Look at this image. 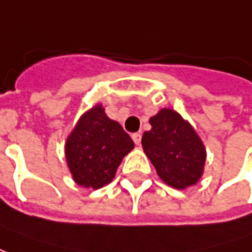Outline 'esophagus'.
Instances as JSON below:
<instances>
[{
	"instance_id": "obj_1",
	"label": "esophagus",
	"mask_w": 252,
	"mask_h": 252,
	"mask_svg": "<svg viewBox=\"0 0 252 252\" xmlns=\"http://www.w3.org/2000/svg\"><path fill=\"white\" fill-rule=\"evenodd\" d=\"M131 138H133L134 144L141 145V139H142V135H141V133H134L133 135H131Z\"/></svg>"
}]
</instances>
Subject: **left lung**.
<instances>
[{"mask_svg":"<svg viewBox=\"0 0 252 252\" xmlns=\"http://www.w3.org/2000/svg\"><path fill=\"white\" fill-rule=\"evenodd\" d=\"M142 148L159 179L176 189L194 185L203 176L205 148L194 128L179 113L162 108L150 118Z\"/></svg>","mask_w":252,"mask_h":252,"instance_id":"8db88e82","label":"left lung"}]
</instances>
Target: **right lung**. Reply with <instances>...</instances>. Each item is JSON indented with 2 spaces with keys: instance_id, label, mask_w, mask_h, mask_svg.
Segmentation results:
<instances>
[{
  "instance_id": "right-lung-1",
  "label": "right lung",
  "mask_w": 252,
  "mask_h": 252,
  "mask_svg": "<svg viewBox=\"0 0 252 252\" xmlns=\"http://www.w3.org/2000/svg\"><path fill=\"white\" fill-rule=\"evenodd\" d=\"M133 148V139L124 127L108 118L102 104H96L80 117L68 135L65 159L76 184L99 189L113 181Z\"/></svg>"
}]
</instances>
